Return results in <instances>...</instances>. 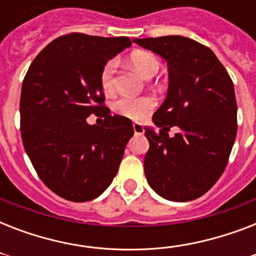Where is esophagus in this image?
Returning a JSON list of instances; mask_svg holds the SVG:
<instances>
[{
  "label": "esophagus",
  "mask_w": 256,
  "mask_h": 256,
  "mask_svg": "<svg viewBox=\"0 0 256 256\" xmlns=\"http://www.w3.org/2000/svg\"><path fill=\"white\" fill-rule=\"evenodd\" d=\"M132 128H134V132H136V134H144V126H142V124H138V122H134V124H132Z\"/></svg>",
  "instance_id": "esophagus-1"
}]
</instances>
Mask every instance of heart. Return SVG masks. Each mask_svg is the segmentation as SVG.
Wrapping results in <instances>:
<instances>
[{
    "label": "heart",
    "instance_id": "1",
    "mask_svg": "<svg viewBox=\"0 0 256 256\" xmlns=\"http://www.w3.org/2000/svg\"><path fill=\"white\" fill-rule=\"evenodd\" d=\"M130 64L138 73L144 78L154 77L160 70L158 58L148 52H136L130 57ZM116 62L114 60L108 61L102 68L100 74V88L104 92H112L114 90V76H116ZM154 100L152 96H120L114 102V110L120 116L130 120H144L148 112L154 108Z\"/></svg>",
    "mask_w": 256,
    "mask_h": 256
}]
</instances>
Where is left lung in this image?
<instances>
[{
  "label": "left lung",
  "mask_w": 256,
  "mask_h": 256,
  "mask_svg": "<svg viewBox=\"0 0 256 256\" xmlns=\"http://www.w3.org/2000/svg\"><path fill=\"white\" fill-rule=\"evenodd\" d=\"M168 62V88L152 122L144 126L150 148L144 175L152 190L188 202L210 190L226 168L236 136V100L230 76L212 50L182 37L132 40ZM178 126L174 137L167 132Z\"/></svg>",
  "instance_id": "8db88e82"
}]
</instances>
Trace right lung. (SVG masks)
<instances>
[{"mask_svg":"<svg viewBox=\"0 0 256 256\" xmlns=\"http://www.w3.org/2000/svg\"><path fill=\"white\" fill-rule=\"evenodd\" d=\"M130 46L128 37L69 34L50 42L26 73L20 100L24 148L42 182L68 200L100 196L134 134L126 116L108 114L102 126L86 120L106 110L100 70Z\"/></svg>","mask_w":256,"mask_h":256,"instance_id":"obj_1","label":"right lung"}]
</instances>
